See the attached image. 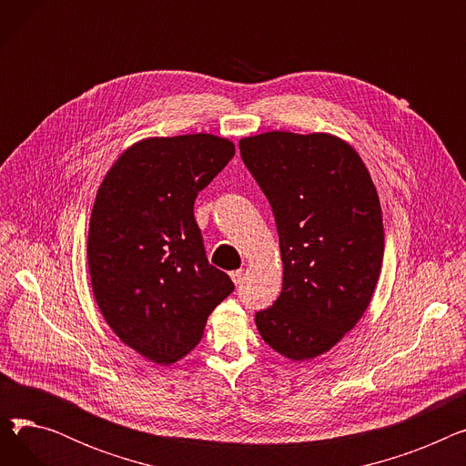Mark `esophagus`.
Masks as SVG:
<instances>
[{
  "instance_id": "esophagus-1",
  "label": "esophagus",
  "mask_w": 466,
  "mask_h": 466,
  "mask_svg": "<svg viewBox=\"0 0 466 466\" xmlns=\"http://www.w3.org/2000/svg\"><path fill=\"white\" fill-rule=\"evenodd\" d=\"M230 278H232L234 285H239L243 281V272L241 270H234V272H230Z\"/></svg>"
}]
</instances>
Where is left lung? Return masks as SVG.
Masks as SVG:
<instances>
[{"label":"left lung","mask_w":466,"mask_h":466,"mask_svg":"<svg viewBox=\"0 0 466 466\" xmlns=\"http://www.w3.org/2000/svg\"><path fill=\"white\" fill-rule=\"evenodd\" d=\"M239 153L272 206L283 260L281 295L257 329L279 355L315 359L370 306L383 262L376 187L353 147L325 132L241 137Z\"/></svg>","instance_id":"obj_1"}]
</instances>
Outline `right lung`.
<instances>
[{
    "instance_id": "add662e5",
    "label": "right lung",
    "mask_w": 466,
    "mask_h": 466,
    "mask_svg": "<svg viewBox=\"0 0 466 466\" xmlns=\"http://www.w3.org/2000/svg\"><path fill=\"white\" fill-rule=\"evenodd\" d=\"M213 134L147 137L109 167L88 225V272L111 330L145 359L171 364L204 336L234 290L208 262L194 200L234 157Z\"/></svg>"
}]
</instances>
